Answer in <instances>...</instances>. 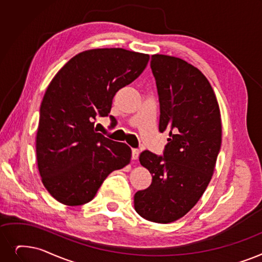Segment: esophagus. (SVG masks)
I'll use <instances>...</instances> for the list:
<instances>
[{"label":"esophagus","instance_id":"34e87169","mask_svg":"<svg viewBox=\"0 0 262 262\" xmlns=\"http://www.w3.org/2000/svg\"><path fill=\"white\" fill-rule=\"evenodd\" d=\"M139 154H140V151L139 150H137V149H133L132 150V158L134 159H137L138 157H139Z\"/></svg>","mask_w":262,"mask_h":262}]
</instances>
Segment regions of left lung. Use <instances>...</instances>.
Returning a JSON list of instances; mask_svg holds the SVG:
<instances>
[{"label": "left lung", "mask_w": 262, "mask_h": 262, "mask_svg": "<svg viewBox=\"0 0 262 262\" xmlns=\"http://www.w3.org/2000/svg\"><path fill=\"white\" fill-rule=\"evenodd\" d=\"M151 68L161 105L159 132L169 138L164 156L140 154L152 183L136 192L134 207L146 221L168 224L194 208L208 187L221 150L222 119L214 91L197 67L153 54Z\"/></svg>", "instance_id": "left-lung-1"}]
</instances>
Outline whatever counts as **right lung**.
Returning <instances> with one entry per match:
<instances>
[{
  "label": "right lung",
  "instance_id": "1",
  "mask_svg": "<svg viewBox=\"0 0 262 262\" xmlns=\"http://www.w3.org/2000/svg\"><path fill=\"white\" fill-rule=\"evenodd\" d=\"M149 60V54L122 48L91 49L53 77L40 105L36 157L42 184L55 200L81 206L112 171L129 164L130 147L96 133L93 120L109 115L113 96Z\"/></svg>",
  "mask_w": 262,
  "mask_h": 262
}]
</instances>
